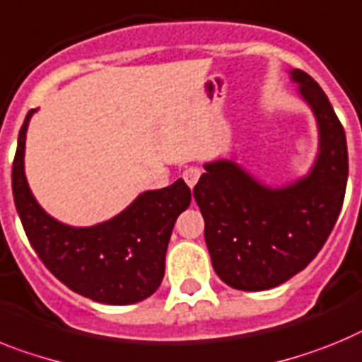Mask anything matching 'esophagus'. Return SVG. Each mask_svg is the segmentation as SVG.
Here are the masks:
<instances>
[{
  "label": "esophagus",
  "mask_w": 362,
  "mask_h": 362,
  "mask_svg": "<svg viewBox=\"0 0 362 362\" xmlns=\"http://www.w3.org/2000/svg\"><path fill=\"white\" fill-rule=\"evenodd\" d=\"M200 175H202V171H200L199 168H187L184 171V175H182V177H184L185 184L189 185V187H194V184L199 182Z\"/></svg>",
  "instance_id": "obj_1"
}]
</instances>
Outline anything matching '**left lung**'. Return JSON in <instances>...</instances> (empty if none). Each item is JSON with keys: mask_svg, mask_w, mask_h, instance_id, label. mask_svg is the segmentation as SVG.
Listing matches in <instances>:
<instances>
[{"mask_svg": "<svg viewBox=\"0 0 362 362\" xmlns=\"http://www.w3.org/2000/svg\"><path fill=\"white\" fill-rule=\"evenodd\" d=\"M290 76L319 127V155L306 177L268 187L233 160H216L204 165L193 189L213 268L235 290H269L303 272L325 246L344 200V129L310 74L293 69Z\"/></svg>", "mask_w": 362, "mask_h": 362, "instance_id": "1", "label": "left lung"}]
</instances>
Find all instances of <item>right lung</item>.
<instances>
[{
  "mask_svg": "<svg viewBox=\"0 0 362 362\" xmlns=\"http://www.w3.org/2000/svg\"><path fill=\"white\" fill-rule=\"evenodd\" d=\"M27 112L12 163V193L30 246L52 275L96 303L124 306L158 290L165 251L178 215L189 207L191 189L182 178L163 189L146 191L120 215L90 228H72L47 215L25 178Z\"/></svg>",
  "mask_w": 362,
  "mask_h": 362,
  "instance_id": "obj_1",
  "label": "right lung"
}]
</instances>
